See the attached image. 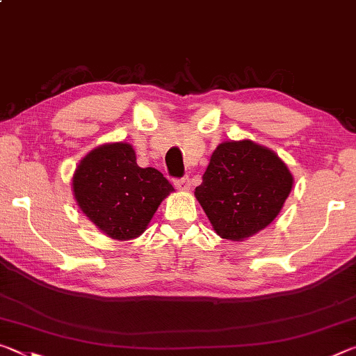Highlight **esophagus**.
<instances>
[{"label": "esophagus", "instance_id": "esophagus-1", "mask_svg": "<svg viewBox=\"0 0 356 356\" xmlns=\"http://www.w3.org/2000/svg\"><path fill=\"white\" fill-rule=\"evenodd\" d=\"M174 185H176V188L180 191H188L190 190V179L188 177L176 179L174 180Z\"/></svg>", "mask_w": 356, "mask_h": 356}]
</instances>
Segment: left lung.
<instances>
[{
	"mask_svg": "<svg viewBox=\"0 0 356 356\" xmlns=\"http://www.w3.org/2000/svg\"><path fill=\"white\" fill-rule=\"evenodd\" d=\"M292 186V172L272 149L225 141L210 155L195 196L221 238L242 242L280 215Z\"/></svg>",
	"mask_w": 356,
	"mask_h": 356,
	"instance_id": "obj_1",
	"label": "left lung"
}]
</instances>
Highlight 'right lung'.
<instances>
[{"mask_svg": "<svg viewBox=\"0 0 356 356\" xmlns=\"http://www.w3.org/2000/svg\"><path fill=\"white\" fill-rule=\"evenodd\" d=\"M76 206L114 240L146 231L161 201L174 191L155 168H140L131 144L106 143L83 156L72 177Z\"/></svg>", "mask_w": 356, "mask_h": 356, "instance_id": "add662e5", "label": "right lung"}]
</instances>
